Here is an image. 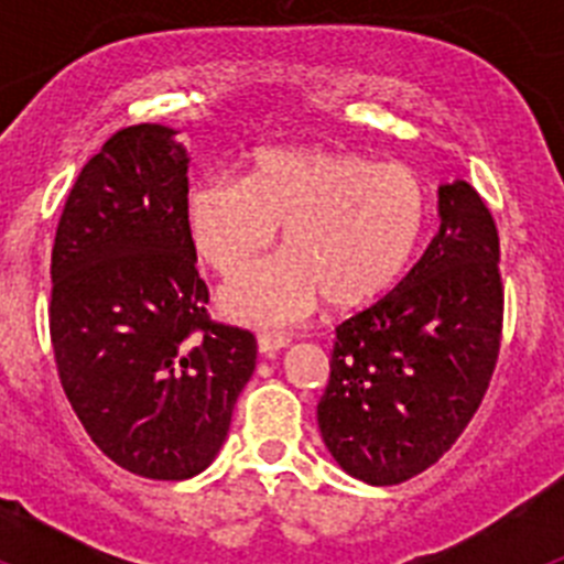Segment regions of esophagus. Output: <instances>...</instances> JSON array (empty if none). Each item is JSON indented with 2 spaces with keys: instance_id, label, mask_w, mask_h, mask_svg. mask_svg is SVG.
<instances>
[{
  "instance_id": "obj_1",
  "label": "esophagus",
  "mask_w": 564,
  "mask_h": 564,
  "mask_svg": "<svg viewBox=\"0 0 564 564\" xmlns=\"http://www.w3.org/2000/svg\"><path fill=\"white\" fill-rule=\"evenodd\" d=\"M257 344H259V352H262V356L273 358L279 350H285L288 344H291V338L273 336V333H262V336L257 338Z\"/></svg>"
}]
</instances>
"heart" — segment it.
<instances>
[{
    "instance_id": "b5f03b06",
    "label": "heart",
    "mask_w": 564,
    "mask_h": 564,
    "mask_svg": "<svg viewBox=\"0 0 564 564\" xmlns=\"http://www.w3.org/2000/svg\"><path fill=\"white\" fill-rule=\"evenodd\" d=\"M426 214L410 166L336 149H265L246 181L206 177L186 200L194 248L220 276L251 268L285 228L288 257L223 291V311L257 327L296 325L322 299L333 311L376 302L410 268Z\"/></svg>"
}]
</instances>
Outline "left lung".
<instances>
[{
	"label": "left lung",
	"instance_id": "obj_1",
	"mask_svg": "<svg viewBox=\"0 0 564 564\" xmlns=\"http://www.w3.org/2000/svg\"><path fill=\"white\" fill-rule=\"evenodd\" d=\"M437 214L398 288L336 327L318 430L333 460L370 486H398L452 449L500 352L495 217L466 181L437 188Z\"/></svg>",
	"mask_w": 564,
	"mask_h": 564
}]
</instances>
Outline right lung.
<instances>
[{
  "label": "right lung",
  "instance_id": "obj_1",
  "mask_svg": "<svg viewBox=\"0 0 564 564\" xmlns=\"http://www.w3.org/2000/svg\"><path fill=\"white\" fill-rule=\"evenodd\" d=\"M174 134L138 123L89 158L50 262L64 395L98 449L149 480L200 475L257 367L253 333L206 313L186 223L188 154Z\"/></svg>",
  "mask_w": 564,
  "mask_h": 564
}]
</instances>
